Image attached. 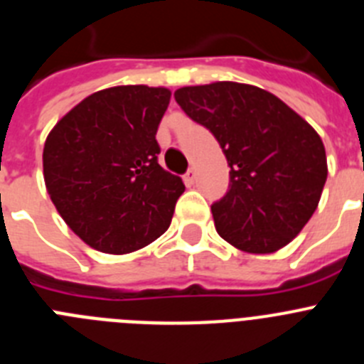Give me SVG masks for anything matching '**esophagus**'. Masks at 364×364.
Masks as SVG:
<instances>
[{"instance_id": "1", "label": "esophagus", "mask_w": 364, "mask_h": 364, "mask_svg": "<svg viewBox=\"0 0 364 364\" xmlns=\"http://www.w3.org/2000/svg\"><path fill=\"white\" fill-rule=\"evenodd\" d=\"M195 169H188V173H186L184 176H182V178H184V184L186 186H193L195 184Z\"/></svg>"}]
</instances>
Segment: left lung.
<instances>
[{
	"label": "left lung",
	"instance_id": "obj_1",
	"mask_svg": "<svg viewBox=\"0 0 364 364\" xmlns=\"http://www.w3.org/2000/svg\"><path fill=\"white\" fill-rule=\"evenodd\" d=\"M175 100L226 154L230 188L211 205L218 235L247 253H273L291 242L317 210L328 175L314 127L247 83L182 87Z\"/></svg>",
	"mask_w": 364,
	"mask_h": 364
}]
</instances>
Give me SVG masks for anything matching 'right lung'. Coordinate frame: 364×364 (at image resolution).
<instances>
[{
  "instance_id": "right-lung-1",
  "label": "right lung",
  "mask_w": 364,
  "mask_h": 364,
  "mask_svg": "<svg viewBox=\"0 0 364 364\" xmlns=\"http://www.w3.org/2000/svg\"><path fill=\"white\" fill-rule=\"evenodd\" d=\"M169 98L164 87L104 89L70 109L45 140L50 200L98 252H136L171 224L186 188L159 164L156 131Z\"/></svg>"
}]
</instances>
